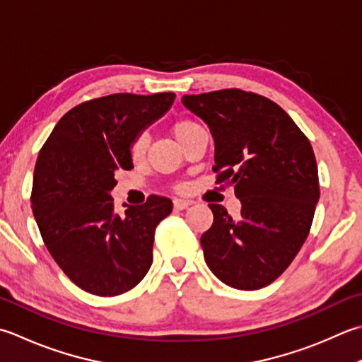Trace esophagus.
Segmentation results:
<instances>
[{"label":"esophagus","mask_w":362,"mask_h":362,"mask_svg":"<svg viewBox=\"0 0 362 362\" xmlns=\"http://www.w3.org/2000/svg\"><path fill=\"white\" fill-rule=\"evenodd\" d=\"M193 204L191 201H185V199H174V209L175 210H185L188 209L189 205Z\"/></svg>","instance_id":"esophagus-1"}]
</instances>
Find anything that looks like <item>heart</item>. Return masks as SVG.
<instances>
[{
	"label": "heart",
	"mask_w": 362,
	"mask_h": 362,
	"mask_svg": "<svg viewBox=\"0 0 362 362\" xmlns=\"http://www.w3.org/2000/svg\"><path fill=\"white\" fill-rule=\"evenodd\" d=\"M197 125L194 120H191L188 117H179L175 119L173 125H171V132L175 136V139L179 141V143H182L183 139H185L188 134L197 129ZM147 144H148V139H147V134L146 133H136L134 136L132 138L130 141V157L133 160H139L144 157V153L147 151Z\"/></svg>",
	"instance_id": "b5f03b06"
}]
</instances>
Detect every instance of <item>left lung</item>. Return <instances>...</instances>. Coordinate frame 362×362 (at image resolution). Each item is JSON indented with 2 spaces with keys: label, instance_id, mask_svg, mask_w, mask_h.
Returning a JSON list of instances; mask_svg holds the SVG:
<instances>
[{
  "label": "left lung",
  "instance_id": "8db88e82",
  "mask_svg": "<svg viewBox=\"0 0 362 362\" xmlns=\"http://www.w3.org/2000/svg\"><path fill=\"white\" fill-rule=\"evenodd\" d=\"M182 102L214 134L216 183L233 187L242 202L237 218L209 205L214 224L201 237L205 262L233 288L272 284L313 226L320 197L313 146L278 103L254 92L221 89Z\"/></svg>",
  "mask_w": 362,
  "mask_h": 362
}]
</instances>
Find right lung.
<instances>
[{
    "mask_svg": "<svg viewBox=\"0 0 362 362\" xmlns=\"http://www.w3.org/2000/svg\"><path fill=\"white\" fill-rule=\"evenodd\" d=\"M174 92L111 94L64 115L35 161L31 205L40 235L75 286L116 296L138 286L152 265L153 233L173 211L168 197L117 214L115 175L133 168L130 141L174 102Z\"/></svg>",
    "mask_w": 362,
    "mask_h": 362,
    "instance_id": "1",
    "label": "right lung"
}]
</instances>
